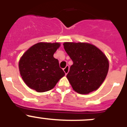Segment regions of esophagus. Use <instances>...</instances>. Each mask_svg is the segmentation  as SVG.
I'll return each instance as SVG.
<instances>
[{
    "label": "esophagus",
    "mask_w": 127,
    "mask_h": 127,
    "mask_svg": "<svg viewBox=\"0 0 127 127\" xmlns=\"http://www.w3.org/2000/svg\"><path fill=\"white\" fill-rule=\"evenodd\" d=\"M69 67L68 65L66 66L65 67L64 69V71L65 74V75L67 74V73H68V72H69Z\"/></svg>",
    "instance_id": "1"
}]
</instances>
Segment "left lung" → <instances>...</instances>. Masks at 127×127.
<instances>
[{
  "mask_svg": "<svg viewBox=\"0 0 127 127\" xmlns=\"http://www.w3.org/2000/svg\"><path fill=\"white\" fill-rule=\"evenodd\" d=\"M64 49L73 62L67 77L76 92L88 94L99 88L109 70L107 57L95 46L65 42Z\"/></svg>",
  "mask_w": 127,
  "mask_h": 127,
  "instance_id": "1",
  "label": "left lung"
}]
</instances>
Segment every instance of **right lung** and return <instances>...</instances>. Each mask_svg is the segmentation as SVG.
<instances>
[{"label": "right lung", "instance_id": "add662e5", "mask_svg": "<svg viewBox=\"0 0 127 127\" xmlns=\"http://www.w3.org/2000/svg\"><path fill=\"white\" fill-rule=\"evenodd\" d=\"M60 46L57 42H39L23 54L19 62V70L29 88L38 92H47L65 76L58 60L53 57Z\"/></svg>", "mask_w": 127, "mask_h": 127}]
</instances>
